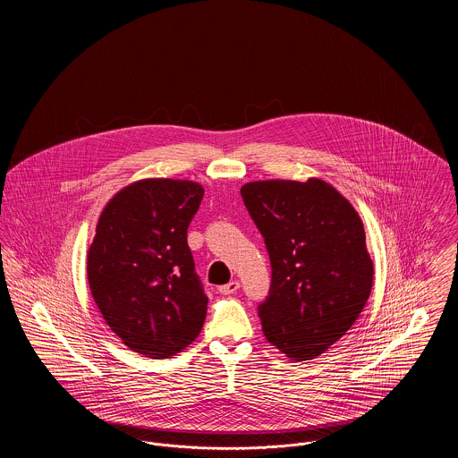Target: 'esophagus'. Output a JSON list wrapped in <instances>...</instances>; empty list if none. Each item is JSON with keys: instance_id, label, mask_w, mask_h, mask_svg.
<instances>
[{"instance_id": "1", "label": "esophagus", "mask_w": 458, "mask_h": 458, "mask_svg": "<svg viewBox=\"0 0 458 458\" xmlns=\"http://www.w3.org/2000/svg\"><path fill=\"white\" fill-rule=\"evenodd\" d=\"M239 288V282H237V280H233V282H230V284H221L218 290L221 295H232V293H235Z\"/></svg>"}]
</instances>
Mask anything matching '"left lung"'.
I'll return each instance as SVG.
<instances>
[{"label":"left lung","instance_id":"obj_1","mask_svg":"<svg viewBox=\"0 0 458 458\" xmlns=\"http://www.w3.org/2000/svg\"><path fill=\"white\" fill-rule=\"evenodd\" d=\"M271 261L258 310L269 344L309 360L338 342L368 302L374 267L349 200L319 178L266 180L240 189Z\"/></svg>","mask_w":458,"mask_h":458}]
</instances>
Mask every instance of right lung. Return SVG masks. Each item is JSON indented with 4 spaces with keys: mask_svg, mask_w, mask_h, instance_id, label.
<instances>
[{
    "mask_svg": "<svg viewBox=\"0 0 458 458\" xmlns=\"http://www.w3.org/2000/svg\"><path fill=\"white\" fill-rule=\"evenodd\" d=\"M204 189L189 180L148 178L113 197L89 249L94 302L129 349L168 359L200 333L208 297L187 230Z\"/></svg>",
    "mask_w": 458,
    "mask_h": 458,
    "instance_id": "right-lung-1",
    "label": "right lung"
}]
</instances>
